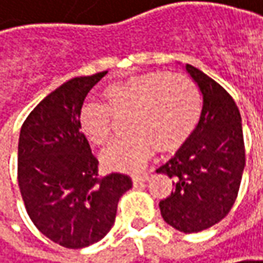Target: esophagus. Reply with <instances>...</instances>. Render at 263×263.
Listing matches in <instances>:
<instances>
[{
  "label": "esophagus",
  "instance_id": "esophagus-1",
  "mask_svg": "<svg viewBox=\"0 0 263 263\" xmlns=\"http://www.w3.org/2000/svg\"><path fill=\"white\" fill-rule=\"evenodd\" d=\"M150 178L148 174H141V176H132V183L134 184H141V183H144Z\"/></svg>",
  "mask_w": 263,
  "mask_h": 263
}]
</instances>
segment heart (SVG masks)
<instances>
[{"label": "heart", "instance_id": "b5f03b06", "mask_svg": "<svg viewBox=\"0 0 263 263\" xmlns=\"http://www.w3.org/2000/svg\"><path fill=\"white\" fill-rule=\"evenodd\" d=\"M104 105L86 102L77 125L86 140L104 147L111 140V115H126V138L110 147L102 163L113 171H135L158 152L183 146L198 126L201 95L192 80L177 72H147L113 82L101 90Z\"/></svg>", "mask_w": 263, "mask_h": 263}]
</instances>
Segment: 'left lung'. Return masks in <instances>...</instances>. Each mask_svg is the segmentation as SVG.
I'll use <instances>...</instances> for the list:
<instances>
[{
	"label": "left lung",
	"instance_id": "left-lung-1",
	"mask_svg": "<svg viewBox=\"0 0 263 263\" xmlns=\"http://www.w3.org/2000/svg\"><path fill=\"white\" fill-rule=\"evenodd\" d=\"M186 71L202 95L196 129L156 173L174 178V192L159 202L163 220L192 234L219 223L232 209L246 165L239 110L232 97L201 70Z\"/></svg>",
	"mask_w": 263,
	"mask_h": 263
}]
</instances>
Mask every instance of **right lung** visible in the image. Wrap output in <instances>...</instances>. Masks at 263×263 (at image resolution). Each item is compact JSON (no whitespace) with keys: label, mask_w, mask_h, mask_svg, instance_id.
<instances>
[{"label":"right lung","mask_w":263,"mask_h":263,"mask_svg":"<svg viewBox=\"0 0 263 263\" xmlns=\"http://www.w3.org/2000/svg\"><path fill=\"white\" fill-rule=\"evenodd\" d=\"M107 74L76 77L54 89L29 113L17 147V181L25 209L40 232L67 249L102 239L116 220L117 202L131 178L98 177V159L79 129L89 90Z\"/></svg>","instance_id":"obj_1"}]
</instances>
